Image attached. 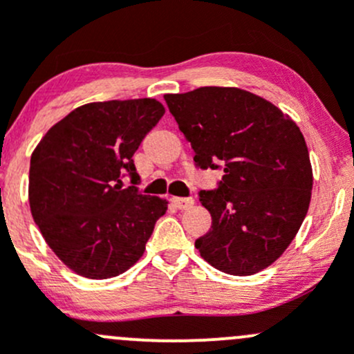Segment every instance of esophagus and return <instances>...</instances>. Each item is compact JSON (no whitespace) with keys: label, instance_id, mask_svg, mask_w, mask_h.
Instances as JSON below:
<instances>
[{"label":"esophagus","instance_id":"esophagus-1","mask_svg":"<svg viewBox=\"0 0 354 354\" xmlns=\"http://www.w3.org/2000/svg\"><path fill=\"white\" fill-rule=\"evenodd\" d=\"M171 203H173L176 209L180 210H187L194 205V198L192 197H173L171 198Z\"/></svg>","mask_w":354,"mask_h":354}]
</instances>
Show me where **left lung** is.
<instances>
[{
    "label": "left lung",
    "mask_w": 354,
    "mask_h": 354,
    "mask_svg": "<svg viewBox=\"0 0 354 354\" xmlns=\"http://www.w3.org/2000/svg\"><path fill=\"white\" fill-rule=\"evenodd\" d=\"M192 144L195 167L223 169L198 198L212 217L195 246L231 276L276 262L298 233L312 197V164L295 121L266 99L234 87L164 95Z\"/></svg>",
    "instance_id": "obj_1"
}]
</instances>
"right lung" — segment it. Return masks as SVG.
<instances>
[{
  "instance_id": "obj_1",
  "label": "right lung",
  "mask_w": 354,
  "mask_h": 354,
  "mask_svg": "<svg viewBox=\"0 0 354 354\" xmlns=\"http://www.w3.org/2000/svg\"><path fill=\"white\" fill-rule=\"evenodd\" d=\"M156 99L91 102L44 135L30 157L28 202L46 243L71 270L108 279L142 255L167 200L121 187L140 180L133 154L159 123Z\"/></svg>"
}]
</instances>
